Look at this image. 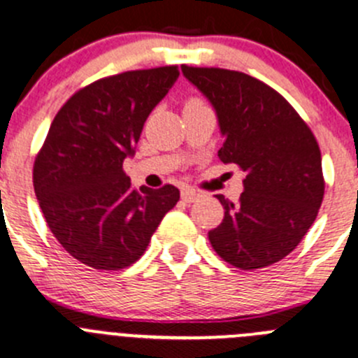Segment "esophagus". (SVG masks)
Wrapping results in <instances>:
<instances>
[{
  "label": "esophagus",
  "mask_w": 358,
  "mask_h": 358,
  "mask_svg": "<svg viewBox=\"0 0 358 358\" xmlns=\"http://www.w3.org/2000/svg\"><path fill=\"white\" fill-rule=\"evenodd\" d=\"M200 196L202 195H200V193L193 188H182V192H181V199L188 203L195 202V200L200 199Z\"/></svg>",
  "instance_id": "1"
}]
</instances>
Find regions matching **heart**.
Listing matches in <instances>:
<instances>
[{"mask_svg": "<svg viewBox=\"0 0 358 358\" xmlns=\"http://www.w3.org/2000/svg\"><path fill=\"white\" fill-rule=\"evenodd\" d=\"M189 101H200V100H189Z\"/></svg>", "mask_w": 358, "mask_h": 358, "instance_id": "1", "label": "heart"}]
</instances>
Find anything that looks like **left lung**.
<instances>
[{
	"instance_id": "obj_1",
	"label": "left lung",
	"mask_w": 358,
	"mask_h": 358,
	"mask_svg": "<svg viewBox=\"0 0 358 358\" xmlns=\"http://www.w3.org/2000/svg\"><path fill=\"white\" fill-rule=\"evenodd\" d=\"M181 70L216 110L224 137L220 159L246 172L239 202L216 195L224 217L209 232L214 251L243 271L283 260L315 223L325 193L315 135L278 91L251 75Z\"/></svg>"
}]
</instances>
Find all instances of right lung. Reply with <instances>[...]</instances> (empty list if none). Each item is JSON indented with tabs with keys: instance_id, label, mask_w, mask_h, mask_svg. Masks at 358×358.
Returning a JSON list of instances; mask_svg holds the SVG:
<instances>
[{
	"instance_id": "1",
	"label": "right lung",
	"mask_w": 358,
	"mask_h": 358,
	"mask_svg": "<svg viewBox=\"0 0 358 358\" xmlns=\"http://www.w3.org/2000/svg\"><path fill=\"white\" fill-rule=\"evenodd\" d=\"M179 77L177 66L122 71L94 80L59 108L33 165L43 217L64 251L98 271L144 255L179 189H135L122 170L145 119Z\"/></svg>"
}]
</instances>
